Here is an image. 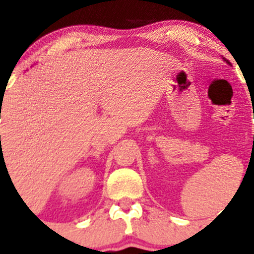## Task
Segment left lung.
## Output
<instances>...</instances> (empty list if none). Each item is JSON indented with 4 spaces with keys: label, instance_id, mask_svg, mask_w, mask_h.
Listing matches in <instances>:
<instances>
[{
    "label": "left lung",
    "instance_id": "obj_1",
    "mask_svg": "<svg viewBox=\"0 0 254 254\" xmlns=\"http://www.w3.org/2000/svg\"><path fill=\"white\" fill-rule=\"evenodd\" d=\"M225 61H226V60H225Z\"/></svg>",
    "mask_w": 254,
    "mask_h": 254
}]
</instances>
